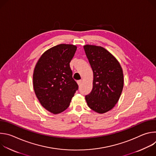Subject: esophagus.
I'll list each match as a JSON object with an SVG mask.
<instances>
[{
	"label": "esophagus",
	"instance_id": "1",
	"mask_svg": "<svg viewBox=\"0 0 156 156\" xmlns=\"http://www.w3.org/2000/svg\"><path fill=\"white\" fill-rule=\"evenodd\" d=\"M82 81H82L81 80H78L76 82H77V83H78V85H80V84H81Z\"/></svg>",
	"mask_w": 156,
	"mask_h": 156
}]
</instances>
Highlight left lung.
Masks as SVG:
<instances>
[{
    "mask_svg": "<svg viewBox=\"0 0 156 156\" xmlns=\"http://www.w3.org/2000/svg\"><path fill=\"white\" fill-rule=\"evenodd\" d=\"M86 57L93 72V87L86 95L88 107L103 114L117 103L123 87V74L117 60L102 47L84 46Z\"/></svg>",
    "mask_w": 156,
    "mask_h": 156,
    "instance_id": "8db88e82",
    "label": "left lung"
}]
</instances>
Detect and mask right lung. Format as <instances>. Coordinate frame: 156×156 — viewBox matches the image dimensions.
<instances>
[{
	"instance_id": "add662e5",
	"label": "right lung",
	"mask_w": 156,
	"mask_h": 156,
	"mask_svg": "<svg viewBox=\"0 0 156 156\" xmlns=\"http://www.w3.org/2000/svg\"><path fill=\"white\" fill-rule=\"evenodd\" d=\"M76 50L72 44H59L44 52L33 73V86L39 102L54 114L67 108L78 90L70 63Z\"/></svg>"
}]
</instances>
